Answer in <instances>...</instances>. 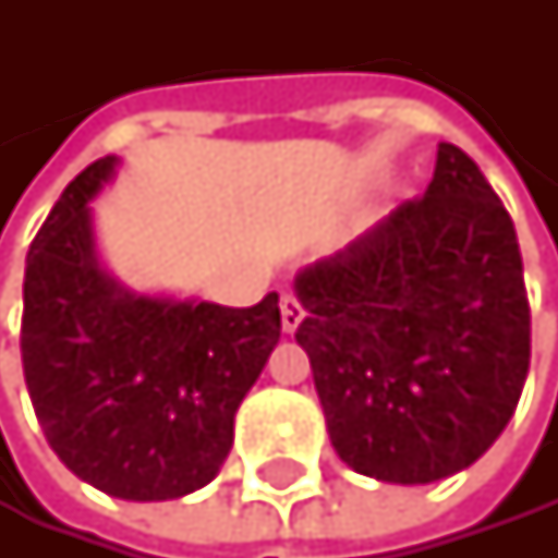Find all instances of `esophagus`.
I'll use <instances>...</instances> for the list:
<instances>
[{
  "instance_id": "34e87169",
  "label": "esophagus",
  "mask_w": 558,
  "mask_h": 558,
  "mask_svg": "<svg viewBox=\"0 0 558 558\" xmlns=\"http://www.w3.org/2000/svg\"><path fill=\"white\" fill-rule=\"evenodd\" d=\"M301 320H304V307H301V301H298L294 294H284V298H281V328H284L288 335H294Z\"/></svg>"
}]
</instances>
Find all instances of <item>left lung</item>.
<instances>
[{
	"label": "left lung",
	"mask_w": 558,
	"mask_h": 558,
	"mask_svg": "<svg viewBox=\"0 0 558 558\" xmlns=\"http://www.w3.org/2000/svg\"><path fill=\"white\" fill-rule=\"evenodd\" d=\"M298 344L341 462L425 485L469 469L529 375L515 227L469 154L438 143L422 201L294 277Z\"/></svg>",
	"instance_id": "obj_1"
}]
</instances>
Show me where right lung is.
I'll list each match as a JSON object with an SVG mask.
<instances>
[{"label": "right lung", "instance_id": "1", "mask_svg": "<svg viewBox=\"0 0 558 558\" xmlns=\"http://www.w3.org/2000/svg\"><path fill=\"white\" fill-rule=\"evenodd\" d=\"M117 157L89 163L26 254L23 372L59 462L106 496L163 502L204 488L233 415L281 338V307L136 294L102 270L89 201Z\"/></svg>", "mask_w": 558, "mask_h": 558}]
</instances>
